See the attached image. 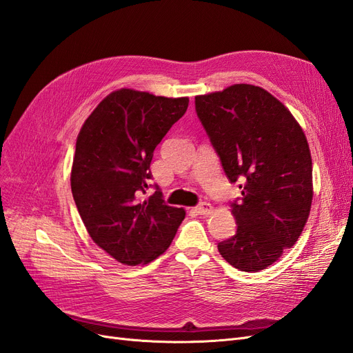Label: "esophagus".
<instances>
[{
  "mask_svg": "<svg viewBox=\"0 0 353 353\" xmlns=\"http://www.w3.org/2000/svg\"><path fill=\"white\" fill-rule=\"evenodd\" d=\"M194 212L199 213V215H209V213L212 212V206L210 203H206V201H201L200 205H197L194 208Z\"/></svg>",
  "mask_w": 353,
  "mask_h": 353,
  "instance_id": "esophagus-1",
  "label": "esophagus"
}]
</instances>
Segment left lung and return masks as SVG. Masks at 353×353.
Returning <instances> with one entry per match:
<instances>
[{"label":"left lung","mask_w":353,"mask_h":353,"mask_svg":"<svg viewBox=\"0 0 353 353\" xmlns=\"http://www.w3.org/2000/svg\"><path fill=\"white\" fill-rule=\"evenodd\" d=\"M196 112L230 183L237 232L218 243L234 268L258 272L301 237L312 205V159L301 125L261 87L236 83L196 97Z\"/></svg>","instance_id":"1"}]
</instances>
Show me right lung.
I'll list each match as a JSON object with an SVG mask.
<instances>
[{"instance_id": "add662e5", "label": "right lung", "mask_w": 353, "mask_h": 353, "mask_svg": "<svg viewBox=\"0 0 353 353\" xmlns=\"http://www.w3.org/2000/svg\"><path fill=\"white\" fill-rule=\"evenodd\" d=\"M188 99L156 97L122 88L110 92L82 125L70 187L94 243L123 265L154 261L172 243L185 218L152 185L153 152L184 116Z\"/></svg>"}]
</instances>
